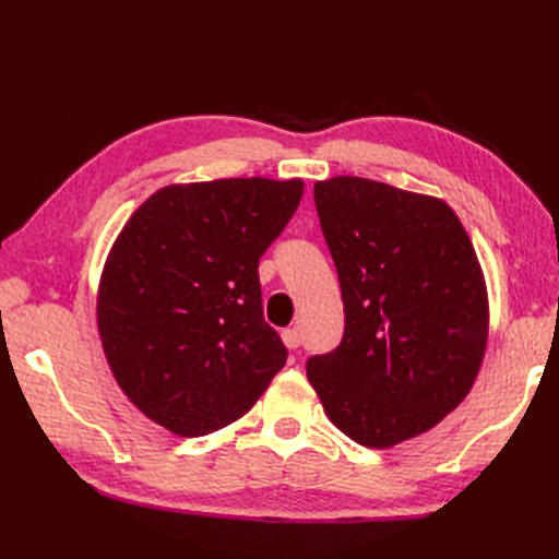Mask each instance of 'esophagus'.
Returning a JSON list of instances; mask_svg holds the SVG:
<instances>
[{"label": "esophagus", "instance_id": "34e87169", "mask_svg": "<svg viewBox=\"0 0 559 559\" xmlns=\"http://www.w3.org/2000/svg\"><path fill=\"white\" fill-rule=\"evenodd\" d=\"M282 341L289 349H298L300 347V331L298 329H286L282 331Z\"/></svg>", "mask_w": 559, "mask_h": 559}]
</instances>
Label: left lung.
I'll return each mask as SVG.
<instances>
[{
    "label": "left lung",
    "mask_w": 559,
    "mask_h": 559,
    "mask_svg": "<svg viewBox=\"0 0 559 559\" xmlns=\"http://www.w3.org/2000/svg\"><path fill=\"white\" fill-rule=\"evenodd\" d=\"M345 302L343 343L308 361L333 425L366 448L433 429L471 392L489 302L460 216L433 195L373 179L314 183Z\"/></svg>",
    "instance_id": "obj_1"
}]
</instances>
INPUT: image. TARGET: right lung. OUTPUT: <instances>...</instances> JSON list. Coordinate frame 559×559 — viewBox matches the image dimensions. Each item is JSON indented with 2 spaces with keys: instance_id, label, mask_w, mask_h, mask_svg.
Here are the masks:
<instances>
[{
  "instance_id": "1",
  "label": "right lung",
  "mask_w": 559,
  "mask_h": 559,
  "mask_svg": "<svg viewBox=\"0 0 559 559\" xmlns=\"http://www.w3.org/2000/svg\"><path fill=\"white\" fill-rule=\"evenodd\" d=\"M302 186H165L114 240L97 289L99 341L123 394L167 431L195 438L233 425L286 364L263 319L259 259Z\"/></svg>"
}]
</instances>
